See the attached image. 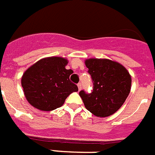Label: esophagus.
I'll return each mask as SVG.
<instances>
[{
	"instance_id": "34e87169",
	"label": "esophagus",
	"mask_w": 155,
	"mask_h": 155,
	"mask_svg": "<svg viewBox=\"0 0 155 155\" xmlns=\"http://www.w3.org/2000/svg\"><path fill=\"white\" fill-rule=\"evenodd\" d=\"M77 86H78V89H79V91H80V90H81V84L79 83V84H77Z\"/></svg>"
}]
</instances>
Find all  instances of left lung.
<instances>
[{
	"instance_id": "left-lung-1",
	"label": "left lung",
	"mask_w": 155,
	"mask_h": 155,
	"mask_svg": "<svg viewBox=\"0 0 155 155\" xmlns=\"http://www.w3.org/2000/svg\"><path fill=\"white\" fill-rule=\"evenodd\" d=\"M85 65L93 80V90L80 96L85 108L93 115L106 117L125 103L131 89V75L120 63L107 58H87Z\"/></svg>"
}]
</instances>
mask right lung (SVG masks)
<instances>
[{
    "mask_svg": "<svg viewBox=\"0 0 155 155\" xmlns=\"http://www.w3.org/2000/svg\"><path fill=\"white\" fill-rule=\"evenodd\" d=\"M63 57H47L28 68L21 77V86L27 101L41 111H51L63 105L67 97L77 92V85L70 81L73 71Z\"/></svg>",
    "mask_w": 155,
    "mask_h": 155,
    "instance_id": "right-lung-1",
    "label": "right lung"
}]
</instances>
